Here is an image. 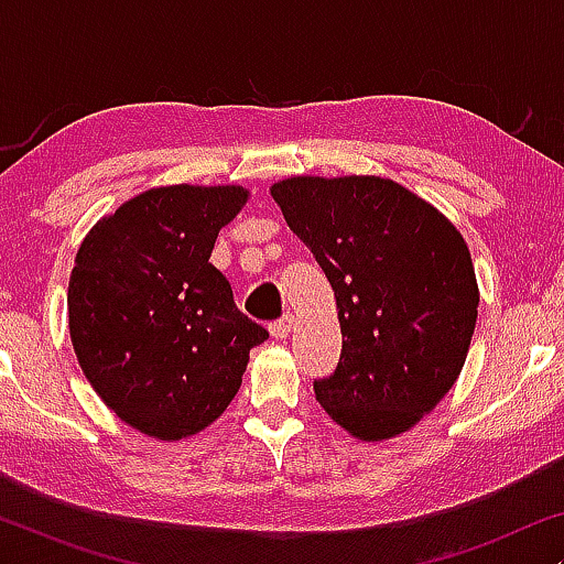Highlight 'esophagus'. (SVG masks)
Returning <instances> with one entry per match:
<instances>
[{
    "mask_svg": "<svg viewBox=\"0 0 564 564\" xmlns=\"http://www.w3.org/2000/svg\"><path fill=\"white\" fill-rule=\"evenodd\" d=\"M292 328H295V318H292V315H284V318L274 321L272 326H269V334L274 338H288L292 334Z\"/></svg>",
    "mask_w": 564,
    "mask_h": 564,
    "instance_id": "1",
    "label": "esophagus"
}]
</instances>
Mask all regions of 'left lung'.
I'll use <instances>...</instances> for the list:
<instances>
[{
	"instance_id": "left-lung-1",
	"label": "left lung",
	"mask_w": 564,
	"mask_h": 564,
	"mask_svg": "<svg viewBox=\"0 0 564 564\" xmlns=\"http://www.w3.org/2000/svg\"><path fill=\"white\" fill-rule=\"evenodd\" d=\"M284 220L336 295L341 359L315 400L365 442L408 431L465 367L477 282L465 238L436 207L380 176H292Z\"/></svg>"
}]
</instances>
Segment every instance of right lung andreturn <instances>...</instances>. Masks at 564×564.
<instances>
[{
  "label": "right lung",
  "instance_id": "obj_1",
  "mask_svg": "<svg viewBox=\"0 0 564 564\" xmlns=\"http://www.w3.org/2000/svg\"><path fill=\"white\" fill-rule=\"evenodd\" d=\"M243 187L149 189L84 238L68 282L76 359L105 405L156 438L226 411L269 330L243 315L210 253Z\"/></svg>",
  "mask_w": 564,
  "mask_h": 564
}]
</instances>
